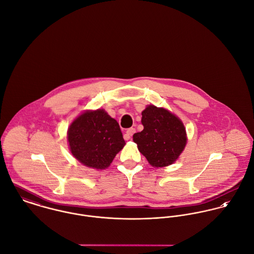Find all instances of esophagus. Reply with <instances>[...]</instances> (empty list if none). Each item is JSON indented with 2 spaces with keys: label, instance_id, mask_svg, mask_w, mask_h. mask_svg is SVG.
I'll return each instance as SVG.
<instances>
[{
  "label": "esophagus",
  "instance_id": "1",
  "mask_svg": "<svg viewBox=\"0 0 254 254\" xmlns=\"http://www.w3.org/2000/svg\"><path fill=\"white\" fill-rule=\"evenodd\" d=\"M135 132H136V129H135V128H129V129L126 131V134L124 135V139H125L126 141L130 140L131 137L134 135Z\"/></svg>",
  "mask_w": 254,
  "mask_h": 254
}]
</instances>
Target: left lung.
Masks as SVG:
<instances>
[{
  "mask_svg": "<svg viewBox=\"0 0 254 254\" xmlns=\"http://www.w3.org/2000/svg\"><path fill=\"white\" fill-rule=\"evenodd\" d=\"M144 130L133 135V141L150 165L172 164L181 154L186 143V130L181 120L164 109L148 106L142 112Z\"/></svg>",
  "mask_w": 254,
  "mask_h": 254,
  "instance_id": "left-lung-1",
  "label": "left lung"
}]
</instances>
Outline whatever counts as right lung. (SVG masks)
Here are the masks:
<instances>
[{
  "label": "right lung",
  "mask_w": 254,
  "mask_h": 254,
  "mask_svg": "<svg viewBox=\"0 0 254 254\" xmlns=\"http://www.w3.org/2000/svg\"><path fill=\"white\" fill-rule=\"evenodd\" d=\"M73 156L88 167L105 169L125 145L118 122L104 109L86 111L68 128Z\"/></svg>",
  "instance_id": "1"
}]
</instances>
